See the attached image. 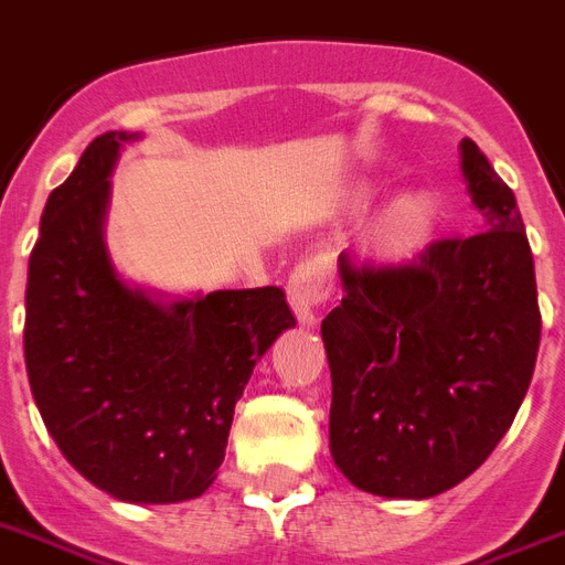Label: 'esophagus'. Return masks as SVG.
Returning a JSON list of instances; mask_svg holds the SVG:
<instances>
[{"label": "esophagus", "mask_w": 565, "mask_h": 565, "mask_svg": "<svg viewBox=\"0 0 565 565\" xmlns=\"http://www.w3.org/2000/svg\"><path fill=\"white\" fill-rule=\"evenodd\" d=\"M330 296H333V273H330V260L324 255H310L290 273L287 298L301 322L313 324Z\"/></svg>", "instance_id": "34e87169"}]
</instances>
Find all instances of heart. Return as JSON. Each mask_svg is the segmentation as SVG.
<instances>
[{"label": "heart", "mask_w": 565, "mask_h": 565, "mask_svg": "<svg viewBox=\"0 0 565 565\" xmlns=\"http://www.w3.org/2000/svg\"><path fill=\"white\" fill-rule=\"evenodd\" d=\"M433 203L420 194L401 196L392 209L380 217L377 241L388 252H409L424 241L426 232L433 228Z\"/></svg>", "instance_id": "b5f03b06"}]
</instances>
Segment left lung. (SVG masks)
I'll return each mask as SVG.
<instances>
[{
	"label": "left lung",
	"instance_id": "obj_1",
	"mask_svg": "<svg viewBox=\"0 0 565 565\" xmlns=\"http://www.w3.org/2000/svg\"><path fill=\"white\" fill-rule=\"evenodd\" d=\"M461 171L488 232L438 237L401 264L339 255L345 296L322 322L330 456L374 497L456 488L511 429L534 377L543 319L516 196L473 139Z\"/></svg>",
	"mask_w": 565,
	"mask_h": 565
}]
</instances>
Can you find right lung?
Listing matches in <instances>:
<instances>
[{
  "label": "right lung",
  "instance_id": "right-lung-1",
  "mask_svg": "<svg viewBox=\"0 0 565 565\" xmlns=\"http://www.w3.org/2000/svg\"><path fill=\"white\" fill-rule=\"evenodd\" d=\"M89 141L49 194L25 287V369L49 435L124 502L203 497L255 362L296 324L281 287L159 305L109 264L104 214L121 141Z\"/></svg>",
  "mask_w": 565,
  "mask_h": 565
}]
</instances>
